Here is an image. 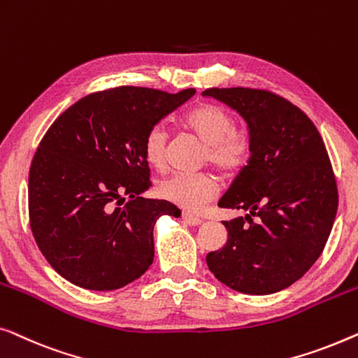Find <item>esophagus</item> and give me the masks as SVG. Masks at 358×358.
Here are the masks:
<instances>
[{
	"label": "esophagus",
	"instance_id": "1",
	"mask_svg": "<svg viewBox=\"0 0 358 358\" xmlns=\"http://www.w3.org/2000/svg\"><path fill=\"white\" fill-rule=\"evenodd\" d=\"M181 217H183V220H185L186 224L193 225V227H196V225H199L201 222H203V220H201L199 217H196V215H193V214H188V213H183V214H181Z\"/></svg>",
	"mask_w": 358,
	"mask_h": 358
}]
</instances>
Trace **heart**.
Masks as SVG:
<instances>
[{
    "mask_svg": "<svg viewBox=\"0 0 358 358\" xmlns=\"http://www.w3.org/2000/svg\"><path fill=\"white\" fill-rule=\"evenodd\" d=\"M185 127L208 145L206 160L224 173L243 169L251 154L250 138L235 129V120L227 110L203 103L185 115ZM169 128L155 123L144 136V157L154 169L167 164ZM219 185L210 173H173L157 186V194L185 210H199L217 194Z\"/></svg>",
    "mask_w": 358,
    "mask_h": 358,
    "instance_id": "heart-1",
    "label": "heart"
}]
</instances>
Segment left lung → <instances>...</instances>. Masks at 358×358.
I'll list each match as a JSON object with an SVG mask.
<instances>
[{"label": "left lung", "instance_id": "8db88e82", "mask_svg": "<svg viewBox=\"0 0 358 358\" xmlns=\"http://www.w3.org/2000/svg\"><path fill=\"white\" fill-rule=\"evenodd\" d=\"M248 124L251 157L219 201L246 210L224 220L229 240L206 256L210 273L241 294L269 295L299 280L323 253L337 185L313 122L269 90L206 89Z\"/></svg>", "mask_w": 358, "mask_h": 358}]
</instances>
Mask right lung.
Segmentation results:
<instances>
[{"instance_id": "add662e5", "label": "right lung", "mask_w": 358, "mask_h": 358, "mask_svg": "<svg viewBox=\"0 0 358 358\" xmlns=\"http://www.w3.org/2000/svg\"><path fill=\"white\" fill-rule=\"evenodd\" d=\"M196 94L123 85L85 95L55 120L29 172V220L57 273L89 290L122 289L154 261V225L180 217L144 199L150 170L144 136ZM124 197L130 201L123 208Z\"/></svg>"}]
</instances>
